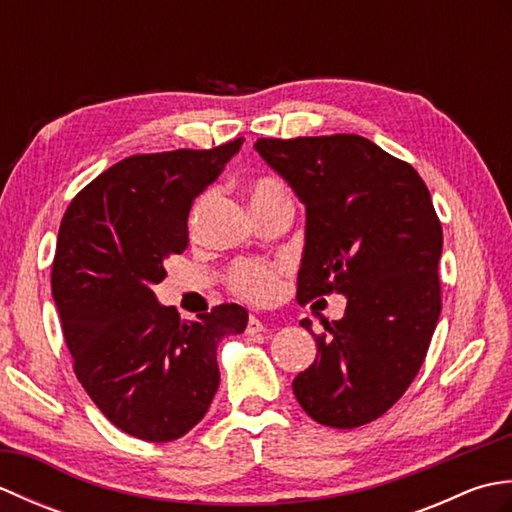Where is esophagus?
I'll use <instances>...</instances> for the list:
<instances>
[{
  "label": "esophagus",
  "instance_id": "1",
  "mask_svg": "<svg viewBox=\"0 0 512 512\" xmlns=\"http://www.w3.org/2000/svg\"><path fill=\"white\" fill-rule=\"evenodd\" d=\"M262 332H266V325L259 321L257 317H248V325H246V334L248 336H257V334H262Z\"/></svg>",
  "mask_w": 512,
  "mask_h": 512
}]
</instances>
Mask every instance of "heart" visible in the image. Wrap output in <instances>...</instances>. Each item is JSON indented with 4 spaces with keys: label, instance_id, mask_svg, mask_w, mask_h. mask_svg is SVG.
Returning <instances> with one entry per match:
<instances>
[{
    "label": "heart",
    "instance_id": "heart-1",
    "mask_svg": "<svg viewBox=\"0 0 512 512\" xmlns=\"http://www.w3.org/2000/svg\"><path fill=\"white\" fill-rule=\"evenodd\" d=\"M288 195L277 178H257L250 187V202L262 206ZM281 266L259 262V259H239L226 270V284L239 299L250 303H270L279 292Z\"/></svg>",
    "mask_w": 512,
    "mask_h": 512
}]
</instances>
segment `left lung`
Masks as SVG:
<instances>
[{"instance_id": "obj_1", "label": "left lung", "mask_w": 512, "mask_h": 512, "mask_svg": "<svg viewBox=\"0 0 512 512\" xmlns=\"http://www.w3.org/2000/svg\"><path fill=\"white\" fill-rule=\"evenodd\" d=\"M255 149L306 204L297 301L347 297L345 317L312 332L317 358L292 389L319 424L361 427L413 383L440 317L431 193L409 162L356 134L259 138Z\"/></svg>"}]
</instances>
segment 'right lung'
<instances>
[{"instance_id": "obj_1", "label": "right lung", "mask_w": 512, "mask_h": 512, "mask_svg": "<svg viewBox=\"0 0 512 512\" xmlns=\"http://www.w3.org/2000/svg\"><path fill=\"white\" fill-rule=\"evenodd\" d=\"M242 143L129 156L76 193L61 220L52 297L74 374L134 438L171 442L191 431L220 385L217 343L246 330L237 303L180 321L151 290L189 246L193 200Z\"/></svg>"}]
</instances>
